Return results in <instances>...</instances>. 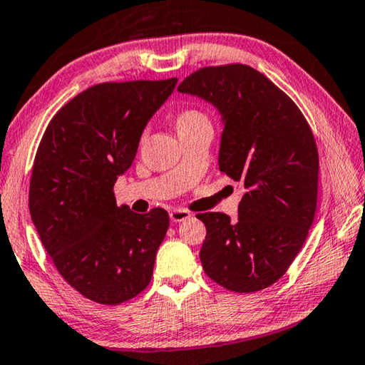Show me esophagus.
<instances>
[{
	"instance_id": "1",
	"label": "esophagus",
	"mask_w": 365,
	"mask_h": 365,
	"mask_svg": "<svg viewBox=\"0 0 365 365\" xmlns=\"http://www.w3.org/2000/svg\"><path fill=\"white\" fill-rule=\"evenodd\" d=\"M190 218V213L187 210H181V208H175L170 212V220L173 222H181V221H186Z\"/></svg>"
}]
</instances>
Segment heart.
Returning a JSON list of instances; mask_svg holds the SVG:
<instances>
[{
  "label": "heart",
  "mask_w": 365,
  "mask_h": 365,
  "mask_svg": "<svg viewBox=\"0 0 365 365\" xmlns=\"http://www.w3.org/2000/svg\"><path fill=\"white\" fill-rule=\"evenodd\" d=\"M207 121H208V118L202 112L189 108V110H182L178 115L176 126L178 128H189V126H195L200 123H207Z\"/></svg>",
  "instance_id": "b5f03b06"
}]
</instances>
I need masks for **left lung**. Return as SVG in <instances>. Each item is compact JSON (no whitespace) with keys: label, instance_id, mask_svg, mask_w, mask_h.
Returning a JSON list of instances; mask_svg holds the SVG:
<instances>
[{"label":"left lung","instance_id":"8db88e82","mask_svg":"<svg viewBox=\"0 0 365 365\" xmlns=\"http://www.w3.org/2000/svg\"><path fill=\"white\" fill-rule=\"evenodd\" d=\"M178 91L220 112V170L245 189L235 222L225 213L197 215L207 227L203 271L227 290H263L289 269L314 221L319 155L311 128L282 89L242 63L197 70Z\"/></svg>","mask_w":365,"mask_h":365}]
</instances>
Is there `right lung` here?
<instances>
[{
    "label": "right lung",
    "instance_id": "add662e5",
    "mask_svg": "<svg viewBox=\"0 0 365 365\" xmlns=\"http://www.w3.org/2000/svg\"><path fill=\"white\" fill-rule=\"evenodd\" d=\"M178 78L101 83L67 102L38 147L29 207L43 247L83 297L120 304L152 279L168 231L163 208L138 215L117 205L113 186Z\"/></svg>",
    "mask_w": 365,
    "mask_h": 365
}]
</instances>
